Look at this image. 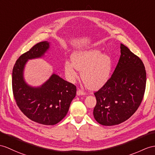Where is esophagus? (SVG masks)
Masks as SVG:
<instances>
[{"label":"esophagus","mask_w":155,"mask_h":155,"mask_svg":"<svg viewBox=\"0 0 155 155\" xmlns=\"http://www.w3.org/2000/svg\"><path fill=\"white\" fill-rule=\"evenodd\" d=\"M85 95V93L84 91H83L80 89H78L77 91V95L80 96V95Z\"/></svg>","instance_id":"esophagus-1"}]
</instances>
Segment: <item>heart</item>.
I'll return each instance as SVG.
<instances>
[{
	"mask_svg": "<svg viewBox=\"0 0 155 155\" xmlns=\"http://www.w3.org/2000/svg\"><path fill=\"white\" fill-rule=\"evenodd\" d=\"M71 62L66 61L65 73L70 81L78 77L77 70L81 71V77L90 89L102 87L110 78L113 69V60L110 56L103 54L97 49L79 51L71 56Z\"/></svg>",
	"mask_w": 155,
	"mask_h": 155,
	"instance_id": "obj_1",
	"label": "heart"
}]
</instances>
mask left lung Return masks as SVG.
I'll return each instance as SVG.
<instances>
[{"instance_id":"8db88e82","label":"left lung","mask_w":155,"mask_h":155,"mask_svg":"<svg viewBox=\"0 0 155 155\" xmlns=\"http://www.w3.org/2000/svg\"><path fill=\"white\" fill-rule=\"evenodd\" d=\"M121 55L112 76L94 93L96 121L111 126L125 122L137 110L144 95L146 71L142 60L123 44Z\"/></svg>"}]
</instances>
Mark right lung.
Wrapping results in <instances>:
<instances>
[{
  "label": "right lung",
  "instance_id": "right-lung-1",
  "mask_svg": "<svg viewBox=\"0 0 155 155\" xmlns=\"http://www.w3.org/2000/svg\"><path fill=\"white\" fill-rule=\"evenodd\" d=\"M50 48L42 41L21 55L12 70V91L21 111L32 121L43 125H54L64 118L76 95V87L53 73L41 86L25 82L24 71L29 60L41 58Z\"/></svg>",
  "mask_w": 155,
  "mask_h": 155
}]
</instances>
